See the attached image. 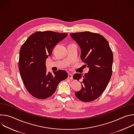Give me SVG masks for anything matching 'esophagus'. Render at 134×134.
I'll use <instances>...</instances> for the list:
<instances>
[{
	"mask_svg": "<svg viewBox=\"0 0 134 134\" xmlns=\"http://www.w3.org/2000/svg\"><path fill=\"white\" fill-rule=\"evenodd\" d=\"M68 79H69L70 80H72V74H69L68 75Z\"/></svg>",
	"mask_w": 134,
	"mask_h": 134,
	"instance_id": "34e87169",
	"label": "esophagus"
}]
</instances>
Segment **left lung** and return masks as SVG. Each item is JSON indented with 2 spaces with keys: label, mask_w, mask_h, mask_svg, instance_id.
Segmentation results:
<instances>
[{
  "label": "left lung",
  "mask_w": 134,
  "mask_h": 134,
  "mask_svg": "<svg viewBox=\"0 0 134 134\" xmlns=\"http://www.w3.org/2000/svg\"><path fill=\"white\" fill-rule=\"evenodd\" d=\"M79 45L81 59L89 68L82 76L76 74L74 80L82 79V89L75 93L80 100L88 102L98 99L106 88L112 75L113 53L108 41L101 35L90 32L70 33Z\"/></svg>",
  "instance_id": "left-lung-1"
}]
</instances>
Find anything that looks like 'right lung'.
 Here are the masks:
<instances>
[{
  "label": "right lung",
  "instance_id": "obj_1",
  "mask_svg": "<svg viewBox=\"0 0 134 134\" xmlns=\"http://www.w3.org/2000/svg\"><path fill=\"white\" fill-rule=\"evenodd\" d=\"M53 31L36 32L31 35L20 51L18 66L23 83L35 98L45 99L55 92L58 84L68 77L63 70L47 71L46 59L54 47L67 36Z\"/></svg>",
  "mask_w": 134,
  "mask_h": 134
}]
</instances>
